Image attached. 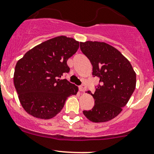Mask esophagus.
<instances>
[{
  "label": "esophagus",
  "mask_w": 154,
  "mask_h": 154,
  "mask_svg": "<svg viewBox=\"0 0 154 154\" xmlns=\"http://www.w3.org/2000/svg\"><path fill=\"white\" fill-rule=\"evenodd\" d=\"M79 90H80L81 92H85V91L87 90V87H86V86L84 85V84H82V85L79 87Z\"/></svg>",
  "instance_id": "1"
}]
</instances>
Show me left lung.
Returning a JSON list of instances; mask_svg holds the SVG:
<instances>
[{"mask_svg":"<svg viewBox=\"0 0 154 154\" xmlns=\"http://www.w3.org/2000/svg\"><path fill=\"white\" fill-rule=\"evenodd\" d=\"M82 53L92 65V75L99 79L91 110L83 111L90 121L103 123L115 118L126 105L136 87V73L129 61L105 42H80Z\"/></svg>","mask_w":154,"mask_h":154,"instance_id":"obj_1","label":"left lung"}]
</instances>
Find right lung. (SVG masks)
<instances>
[{
	"label": "right lung",
	"instance_id": "obj_1",
	"mask_svg": "<svg viewBox=\"0 0 154 154\" xmlns=\"http://www.w3.org/2000/svg\"><path fill=\"white\" fill-rule=\"evenodd\" d=\"M79 48L75 39L60 36L35 46L17 62L14 84L28 114L51 119L60 112L67 97L76 95L77 86L60 78L69 72L67 61Z\"/></svg>",
	"mask_w": 154,
	"mask_h": 154
}]
</instances>
